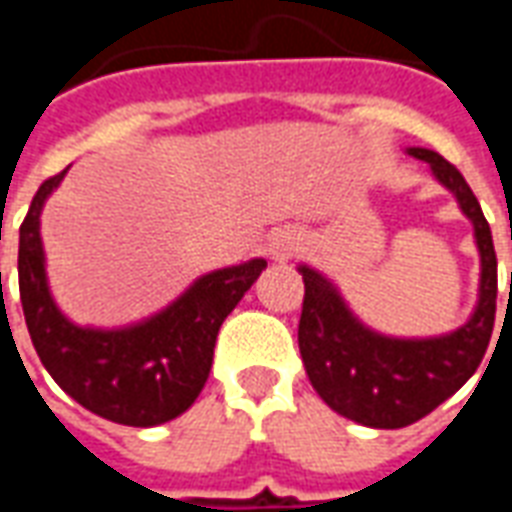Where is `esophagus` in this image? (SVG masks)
Returning <instances> with one entry per match:
<instances>
[{"label": "esophagus", "instance_id": "1", "mask_svg": "<svg viewBox=\"0 0 512 512\" xmlns=\"http://www.w3.org/2000/svg\"><path fill=\"white\" fill-rule=\"evenodd\" d=\"M299 244H301V238L296 230H290V227H279V230H274V233L268 235L266 255L271 257V260H277V263H285V260H290V257L299 252Z\"/></svg>", "mask_w": 512, "mask_h": 512}]
</instances>
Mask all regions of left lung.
I'll use <instances>...</instances> for the list:
<instances>
[{
	"instance_id": "8db88e82",
	"label": "left lung",
	"mask_w": 512,
	"mask_h": 512,
	"mask_svg": "<svg viewBox=\"0 0 512 512\" xmlns=\"http://www.w3.org/2000/svg\"><path fill=\"white\" fill-rule=\"evenodd\" d=\"M406 153L428 164L430 175L450 191L472 222L480 285L472 315L458 329L430 337H395L367 326L334 279L310 263H299L304 279L299 321L304 370L326 406L365 428H406L441 406L474 376L494 332L496 255L480 202L461 172L436 150L406 147Z\"/></svg>"
}]
</instances>
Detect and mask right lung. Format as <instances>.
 Here are the masks:
<instances>
[{
    "instance_id": "obj_1",
    "label": "right lung",
    "mask_w": 512,
    "mask_h": 512,
    "mask_svg": "<svg viewBox=\"0 0 512 512\" xmlns=\"http://www.w3.org/2000/svg\"><path fill=\"white\" fill-rule=\"evenodd\" d=\"M68 169L35 194L18 230V288L29 337L62 392L98 417L153 428L189 411L213 365V345L224 318L268 266L252 257L213 268L147 318L123 326H82L54 299L46 271L40 216ZM2 290V271H0Z\"/></svg>"
}]
</instances>
